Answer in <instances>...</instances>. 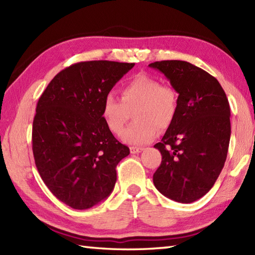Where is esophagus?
I'll list each match as a JSON object with an SVG mask.
<instances>
[{
	"label": "esophagus",
	"mask_w": 255,
	"mask_h": 255,
	"mask_svg": "<svg viewBox=\"0 0 255 255\" xmlns=\"http://www.w3.org/2000/svg\"><path fill=\"white\" fill-rule=\"evenodd\" d=\"M143 150V148H138V147H130V152L132 154H136V153H140L141 151Z\"/></svg>",
	"instance_id": "obj_1"
}]
</instances>
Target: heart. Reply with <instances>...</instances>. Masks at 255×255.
<instances>
[{
	"instance_id": "b5f03b06",
	"label": "heart",
	"mask_w": 255,
	"mask_h": 255,
	"mask_svg": "<svg viewBox=\"0 0 255 255\" xmlns=\"http://www.w3.org/2000/svg\"><path fill=\"white\" fill-rule=\"evenodd\" d=\"M121 100L108 93L102 103V118L114 134H119L133 113L134 123L122 133L124 142L147 144L166 129L177 113V94L170 85L148 74L139 73L123 86Z\"/></svg>"
}]
</instances>
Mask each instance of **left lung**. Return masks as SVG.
Returning <instances> with one entry per match:
<instances>
[{
	"label": "left lung",
	"mask_w": 255,
	"mask_h": 255,
	"mask_svg": "<svg viewBox=\"0 0 255 255\" xmlns=\"http://www.w3.org/2000/svg\"><path fill=\"white\" fill-rule=\"evenodd\" d=\"M170 80L177 113L161 142L162 161L153 174L156 189L178 203H193L214 186L228 153L230 106L217 79L181 60L149 64Z\"/></svg>",
	"instance_id": "left-lung-1"
}]
</instances>
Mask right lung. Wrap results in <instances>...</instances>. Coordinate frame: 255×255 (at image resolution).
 <instances>
[{"label": "right lung", "instance_id": "1", "mask_svg": "<svg viewBox=\"0 0 255 255\" xmlns=\"http://www.w3.org/2000/svg\"><path fill=\"white\" fill-rule=\"evenodd\" d=\"M134 63L84 61L59 72L37 103L32 153L42 181L74 209H88L112 193L116 166L129 148L102 118V103Z\"/></svg>", "mask_w": 255, "mask_h": 255}]
</instances>
